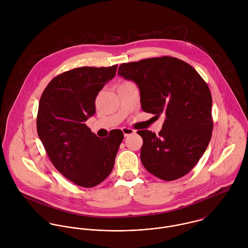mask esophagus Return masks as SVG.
Here are the masks:
<instances>
[{"label":"esophagus","mask_w":248,"mask_h":248,"mask_svg":"<svg viewBox=\"0 0 248 248\" xmlns=\"http://www.w3.org/2000/svg\"><path fill=\"white\" fill-rule=\"evenodd\" d=\"M122 132H123L124 136H125V138H127V137H129V136L135 134V130L130 129V128H122Z\"/></svg>","instance_id":"1"}]
</instances>
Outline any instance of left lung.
Listing matches in <instances>:
<instances>
[{
  "label": "left lung",
  "instance_id": "obj_1",
  "mask_svg": "<svg viewBox=\"0 0 248 248\" xmlns=\"http://www.w3.org/2000/svg\"><path fill=\"white\" fill-rule=\"evenodd\" d=\"M117 73L139 86L144 111L165 117L158 135L138 132L143 166L166 181L188 174L212 137V96L205 81L192 66L170 56L124 63Z\"/></svg>",
  "mask_w": 248,
  "mask_h": 248
}]
</instances>
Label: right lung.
Returning <instances> with one entry per match:
<instances>
[{
    "mask_svg": "<svg viewBox=\"0 0 248 248\" xmlns=\"http://www.w3.org/2000/svg\"><path fill=\"white\" fill-rule=\"evenodd\" d=\"M116 70L117 65L65 71L48 83L40 98L39 139L53 166L78 186L94 187L110 174L124 138L120 130H112L101 140L85 124Z\"/></svg>",
    "mask_w": 248,
    "mask_h": 248,
    "instance_id": "obj_1",
    "label": "right lung"
}]
</instances>
